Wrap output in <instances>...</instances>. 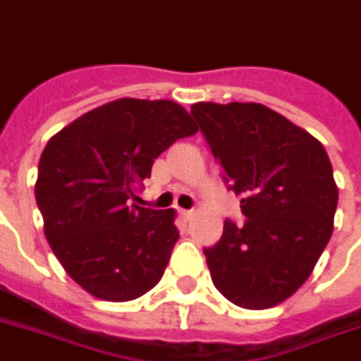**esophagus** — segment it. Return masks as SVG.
Here are the masks:
<instances>
[{
	"mask_svg": "<svg viewBox=\"0 0 361 361\" xmlns=\"http://www.w3.org/2000/svg\"><path fill=\"white\" fill-rule=\"evenodd\" d=\"M195 214V210H181V216L185 218V220H191Z\"/></svg>",
	"mask_w": 361,
	"mask_h": 361,
	"instance_id": "obj_1",
	"label": "esophagus"
}]
</instances>
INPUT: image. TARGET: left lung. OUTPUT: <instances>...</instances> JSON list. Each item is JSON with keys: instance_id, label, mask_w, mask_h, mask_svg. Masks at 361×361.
I'll return each instance as SVG.
<instances>
[{"instance_id": "obj_1", "label": "left lung", "mask_w": 361, "mask_h": 361, "mask_svg": "<svg viewBox=\"0 0 361 361\" xmlns=\"http://www.w3.org/2000/svg\"><path fill=\"white\" fill-rule=\"evenodd\" d=\"M191 114L241 197L247 221H224L204 248L212 283L229 302L271 308L300 289L333 233L338 189L319 141L260 103H195Z\"/></svg>"}]
</instances>
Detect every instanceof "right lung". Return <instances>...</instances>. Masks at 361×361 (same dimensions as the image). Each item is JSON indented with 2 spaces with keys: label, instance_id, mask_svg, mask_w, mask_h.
Listing matches in <instances>:
<instances>
[{
  "label": "right lung",
  "instance_id": "obj_1",
  "mask_svg": "<svg viewBox=\"0 0 361 361\" xmlns=\"http://www.w3.org/2000/svg\"><path fill=\"white\" fill-rule=\"evenodd\" d=\"M199 132L178 103L116 99L71 122L39 157L36 202L61 266L101 300L126 302L160 281L180 237L176 210L128 204L154 159Z\"/></svg>",
  "mask_w": 361,
  "mask_h": 361
}]
</instances>
